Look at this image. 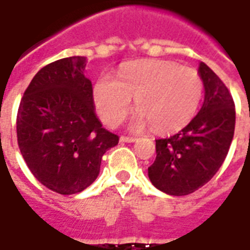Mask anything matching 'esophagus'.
I'll list each match as a JSON object with an SVG mask.
<instances>
[{
    "mask_svg": "<svg viewBox=\"0 0 250 250\" xmlns=\"http://www.w3.org/2000/svg\"><path fill=\"white\" fill-rule=\"evenodd\" d=\"M120 142L132 143V142H136V138H132V136H120Z\"/></svg>",
    "mask_w": 250,
    "mask_h": 250,
    "instance_id": "obj_1",
    "label": "esophagus"
}]
</instances>
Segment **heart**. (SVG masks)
Segmentation results:
<instances>
[{
	"label": "heart",
	"instance_id": "b5f03b06",
	"mask_svg": "<svg viewBox=\"0 0 250 250\" xmlns=\"http://www.w3.org/2000/svg\"><path fill=\"white\" fill-rule=\"evenodd\" d=\"M202 93L204 82L194 68L162 60L125 65L118 79L104 73L93 88L95 105L107 125H120L131 111L134 98L139 114L132 128L151 125L158 132L184 128L197 112Z\"/></svg>",
	"mask_w": 250,
	"mask_h": 250
}]
</instances>
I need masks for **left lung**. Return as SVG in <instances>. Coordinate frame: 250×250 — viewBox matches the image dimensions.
Instances as JSON below:
<instances>
[{
  "label": "left lung",
  "instance_id": "obj_1",
  "mask_svg": "<svg viewBox=\"0 0 250 250\" xmlns=\"http://www.w3.org/2000/svg\"><path fill=\"white\" fill-rule=\"evenodd\" d=\"M198 73L205 87L202 107L178 134L155 141L157 158L148 167L151 184L170 195H188L208 184L234 135L236 108L229 89L205 62Z\"/></svg>",
  "mask_w": 250,
  "mask_h": 250
}]
</instances>
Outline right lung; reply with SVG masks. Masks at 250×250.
I'll use <instances>...</instances> for the list:
<instances>
[{"mask_svg":"<svg viewBox=\"0 0 250 250\" xmlns=\"http://www.w3.org/2000/svg\"><path fill=\"white\" fill-rule=\"evenodd\" d=\"M87 59L48 64L25 89L17 112V142L35 178L55 193L83 191L98 178L102 158L118 145L98 119Z\"/></svg>","mask_w":250,"mask_h":250,"instance_id":"right-lung-1","label":"right lung"}]
</instances>
